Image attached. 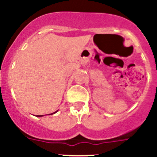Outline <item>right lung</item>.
<instances>
[{
  "mask_svg": "<svg viewBox=\"0 0 157 157\" xmlns=\"http://www.w3.org/2000/svg\"><path fill=\"white\" fill-rule=\"evenodd\" d=\"M56 112L57 111H56V112H54V113H51V115H53V114H54V113H56ZM51 115V114H50ZM42 116H43V115H37V117H42Z\"/></svg>",
  "mask_w": 157,
  "mask_h": 157,
  "instance_id": "1",
  "label": "right lung"
}]
</instances>
